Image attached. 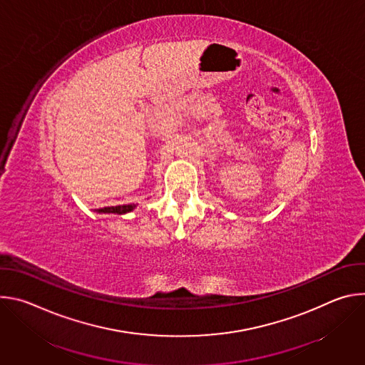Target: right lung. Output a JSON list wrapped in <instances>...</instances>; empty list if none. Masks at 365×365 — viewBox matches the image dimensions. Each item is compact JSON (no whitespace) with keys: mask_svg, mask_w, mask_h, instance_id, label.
Instances as JSON below:
<instances>
[{"mask_svg":"<svg viewBox=\"0 0 365 365\" xmlns=\"http://www.w3.org/2000/svg\"><path fill=\"white\" fill-rule=\"evenodd\" d=\"M137 205L130 203V205H118V206H108V207H99V210H95L96 214H117V215H124L131 211H134Z\"/></svg>","mask_w":365,"mask_h":365,"instance_id":"add662e5","label":"right lung"}]
</instances>
